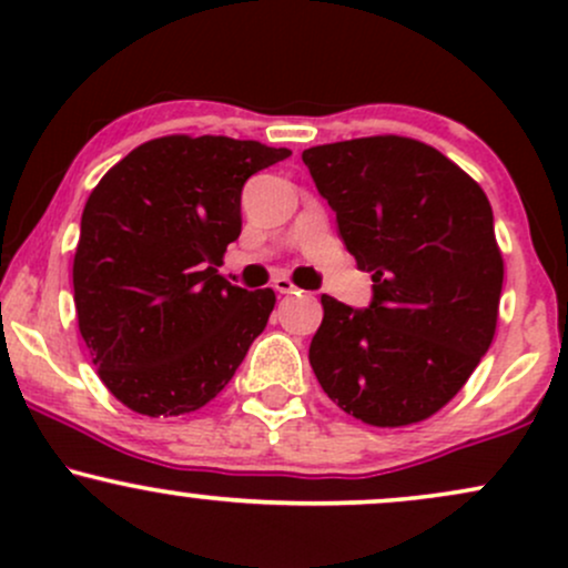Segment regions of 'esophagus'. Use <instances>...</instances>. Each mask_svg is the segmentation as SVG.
<instances>
[{
  "mask_svg": "<svg viewBox=\"0 0 568 568\" xmlns=\"http://www.w3.org/2000/svg\"><path fill=\"white\" fill-rule=\"evenodd\" d=\"M272 288H275L277 293H283V296H288V293H298L296 285L291 283V277H285V275L275 277V283H272Z\"/></svg>",
  "mask_w": 568,
  "mask_h": 568,
  "instance_id": "esophagus-1",
  "label": "esophagus"
}]
</instances>
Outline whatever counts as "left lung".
I'll return each mask as SVG.
<instances>
[{
  "label": "left lung",
  "instance_id": "1",
  "mask_svg": "<svg viewBox=\"0 0 568 568\" xmlns=\"http://www.w3.org/2000/svg\"><path fill=\"white\" fill-rule=\"evenodd\" d=\"M374 302L323 293L310 363L325 395L374 427L425 422L465 387L499 317L505 262L478 181L427 143L371 135L302 154Z\"/></svg>",
  "mask_w": 568,
  "mask_h": 568
}]
</instances>
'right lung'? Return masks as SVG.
Wrapping results in <instances>:
<instances>
[{
    "instance_id": "obj_1",
    "label": "right lung",
    "mask_w": 568,
    "mask_h": 568,
    "mask_svg": "<svg viewBox=\"0 0 568 568\" xmlns=\"http://www.w3.org/2000/svg\"><path fill=\"white\" fill-rule=\"evenodd\" d=\"M288 154L226 135H162L90 192L74 253L77 321L98 376L130 410L202 408L266 328L275 291L237 288L219 266L243 230L245 181Z\"/></svg>"
}]
</instances>
